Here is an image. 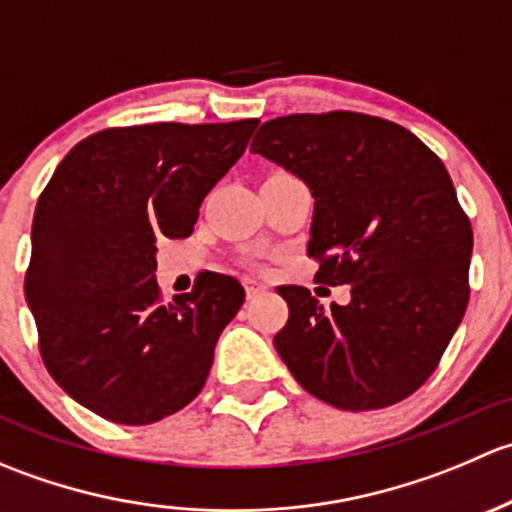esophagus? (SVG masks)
<instances>
[{
    "mask_svg": "<svg viewBox=\"0 0 512 512\" xmlns=\"http://www.w3.org/2000/svg\"><path fill=\"white\" fill-rule=\"evenodd\" d=\"M242 285H245V292H247V299H255L260 297V294L267 292V285L262 280H255V277H245L242 280Z\"/></svg>",
    "mask_w": 512,
    "mask_h": 512,
    "instance_id": "34e87169",
    "label": "esophagus"
}]
</instances>
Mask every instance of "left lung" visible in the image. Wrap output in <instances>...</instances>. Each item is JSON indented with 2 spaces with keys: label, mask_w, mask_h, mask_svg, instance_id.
<instances>
[{
  "label": "left lung",
  "mask_w": 512,
  "mask_h": 512,
  "mask_svg": "<svg viewBox=\"0 0 512 512\" xmlns=\"http://www.w3.org/2000/svg\"><path fill=\"white\" fill-rule=\"evenodd\" d=\"M250 151L307 183L314 280L349 285V302L329 309L309 289L277 287L289 307L277 354L304 391L342 411L411 396L468 304L473 230L446 165L406 128L349 111L262 123Z\"/></svg>",
  "instance_id": "obj_1"
}]
</instances>
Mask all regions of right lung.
Returning a JSON list of instances; mask_svg holds the SVG:
<instances>
[{
  "mask_svg": "<svg viewBox=\"0 0 512 512\" xmlns=\"http://www.w3.org/2000/svg\"><path fill=\"white\" fill-rule=\"evenodd\" d=\"M257 123L108 128L54 170L36 203L24 294L51 379L84 409L146 426L200 394L245 289L205 272L160 304L156 242L193 232Z\"/></svg>",
  "mask_w": 512,
  "mask_h": 512,
  "instance_id": "obj_1",
  "label": "right lung"
}]
</instances>
